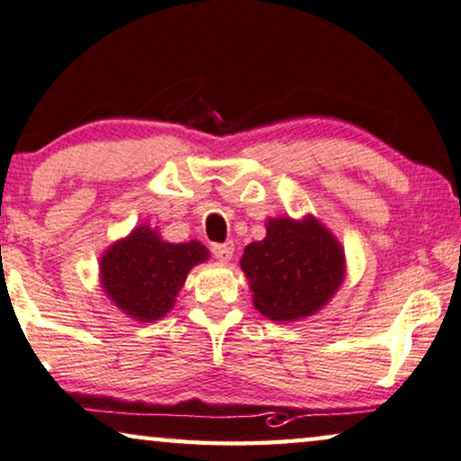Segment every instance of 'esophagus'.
<instances>
[{"mask_svg": "<svg viewBox=\"0 0 461 461\" xmlns=\"http://www.w3.org/2000/svg\"><path fill=\"white\" fill-rule=\"evenodd\" d=\"M211 252H212V257H215L217 260H221V263H228V260L233 257V244L231 242L212 244L211 246Z\"/></svg>", "mask_w": 461, "mask_h": 461, "instance_id": "esophagus-1", "label": "esophagus"}]
</instances>
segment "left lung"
Listing matches in <instances>:
<instances>
[{"mask_svg":"<svg viewBox=\"0 0 461 461\" xmlns=\"http://www.w3.org/2000/svg\"><path fill=\"white\" fill-rule=\"evenodd\" d=\"M240 267L249 279L254 308L267 319L287 322L319 312L346 275L341 244L308 215L269 219L267 236L244 249Z\"/></svg>","mask_w":461,"mask_h":461,"instance_id":"obj_1","label":"left lung"}]
</instances>
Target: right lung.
Masks as SVG:
<instances>
[{"instance_id": "add662e5", "label": "right lung", "mask_w": 461, "mask_h": 461, "mask_svg": "<svg viewBox=\"0 0 461 461\" xmlns=\"http://www.w3.org/2000/svg\"><path fill=\"white\" fill-rule=\"evenodd\" d=\"M207 258L209 250L196 240L171 244L157 230L139 225L101 257V285L132 319L159 321L174 308L192 267Z\"/></svg>"}]
</instances>
